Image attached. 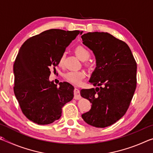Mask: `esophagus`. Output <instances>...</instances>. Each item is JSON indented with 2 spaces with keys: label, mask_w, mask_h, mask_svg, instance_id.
<instances>
[{
  "label": "esophagus",
  "mask_w": 153,
  "mask_h": 153,
  "mask_svg": "<svg viewBox=\"0 0 153 153\" xmlns=\"http://www.w3.org/2000/svg\"><path fill=\"white\" fill-rule=\"evenodd\" d=\"M74 98L76 100H79L81 98V97H80V94H79V89L77 88H75L74 89Z\"/></svg>",
  "instance_id": "34e87169"
}]
</instances>
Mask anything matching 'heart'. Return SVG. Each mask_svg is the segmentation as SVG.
Instances as JSON below:
<instances>
[{
    "instance_id": "b5f03b06",
    "label": "heart",
    "mask_w": 153,
    "mask_h": 153,
    "mask_svg": "<svg viewBox=\"0 0 153 153\" xmlns=\"http://www.w3.org/2000/svg\"><path fill=\"white\" fill-rule=\"evenodd\" d=\"M75 53L80 60H86L90 56V53L88 50V48L82 45L77 46L75 48ZM63 56L62 55L59 61V65H61L63 64ZM85 76H86V73L84 71H70L63 75L64 78L65 79L66 81L72 84L76 85V86L81 84Z\"/></svg>"
}]
</instances>
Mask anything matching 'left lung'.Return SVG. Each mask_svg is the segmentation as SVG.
<instances>
[{"label":"left lung","mask_w":153,"mask_h":153,"mask_svg":"<svg viewBox=\"0 0 153 153\" xmlns=\"http://www.w3.org/2000/svg\"><path fill=\"white\" fill-rule=\"evenodd\" d=\"M81 38L97 63L89 80L96 88L80 91L92 103L91 109L82 117L90 126L105 128L128 109L136 88V62L128 45L107 32H88Z\"/></svg>","instance_id":"8db88e82"}]
</instances>
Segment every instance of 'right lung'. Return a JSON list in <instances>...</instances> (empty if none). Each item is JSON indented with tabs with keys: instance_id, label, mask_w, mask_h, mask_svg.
I'll use <instances>...</instances> for the list:
<instances>
[{
	"instance_id": "1",
	"label": "right lung",
	"mask_w": 153,
	"mask_h": 153,
	"mask_svg": "<svg viewBox=\"0 0 153 153\" xmlns=\"http://www.w3.org/2000/svg\"><path fill=\"white\" fill-rule=\"evenodd\" d=\"M78 30H46L25 41L13 65L14 93L21 109L28 120L47 125L61 117L62 108L73 99L74 86L49 81L51 69H55L67 46Z\"/></svg>"
}]
</instances>
